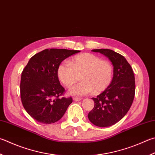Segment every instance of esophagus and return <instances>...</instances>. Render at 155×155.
<instances>
[{
  "label": "esophagus",
  "mask_w": 155,
  "mask_h": 155,
  "mask_svg": "<svg viewBox=\"0 0 155 155\" xmlns=\"http://www.w3.org/2000/svg\"><path fill=\"white\" fill-rule=\"evenodd\" d=\"M81 98H80V97H73V100H74V101H76V102H78V101H81Z\"/></svg>",
  "instance_id": "1"
}]
</instances>
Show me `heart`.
<instances>
[{"label":"heart","mask_w":155,"mask_h":155,"mask_svg":"<svg viewBox=\"0 0 155 155\" xmlns=\"http://www.w3.org/2000/svg\"><path fill=\"white\" fill-rule=\"evenodd\" d=\"M59 80L70 87L78 80L81 75L83 81L70 89V94L83 96L91 93H101L111 85L114 68L107 60L89 53H83L73 57L70 64L62 62L57 69Z\"/></svg>","instance_id":"b5f03b06"}]
</instances>
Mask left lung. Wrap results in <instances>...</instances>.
I'll use <instances>...</instances> for the list:
<instances>
[{
  "instance_id": "1",
  "label": "left lung",
  "mask_w": 155,
  "mask_h": 155,
  "mask_svg": "<svg viewBox=\"0 0 155 155\" xmlns=\"http://www.w3.org/2000/svg\"><path fill=\"white\" fill-rule=\"evenodd\" d=\"M92 51L108 58L114 66V74L108 88L92 98L95 105L88 118L97 127H110L121 120L131 106L136 91L134 74L130 64L119 53L107 49Z\"/></svg>"
}]
</instances>
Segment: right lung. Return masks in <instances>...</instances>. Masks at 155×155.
<instances>
[{
  "label": "right lung",
  "mask_w": 155,
  "mask_h": 155,
  "mask_svg": "<svg viewBox=\"0 0 155 155\" xmlns=\"http://www.w3.org/2000/svg\"><path fill=\"white\" fill-rule=\"evenodd\" d=\"M80 52L77 50L47 49L36 53L24 68L21 76V103L31 117L45 124L57 122L72 102L71 97H60L65 89L57 74L59 64Z\"/></svg>",
  "instance_id": "obj_1"
}]
</instances>
